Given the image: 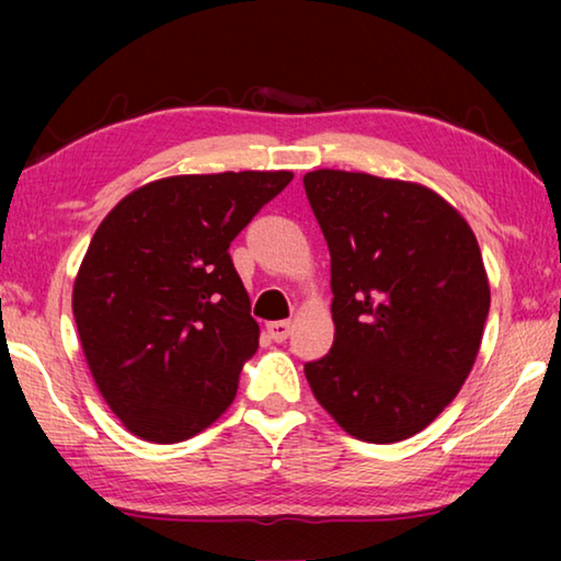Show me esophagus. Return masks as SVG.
<instances>
[{
	"label": "esophagus",
	"instance_id": "34e87169",
	"mask_svg": "<svg viewBox=\"0 0 561 561\" xmlns=\"http://www.w3.org/2000/svg\"><path fill=\"white\" fill-rule=\"evenodd\" d=\"M267 334L277 341V344H282V341H287L291 334V321H270Z\"/></svg>",
	"mask_w": 561,
	"mask_h": 561
}]
</instances>
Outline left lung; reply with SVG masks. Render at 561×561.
Masks as SVG:
<instances>
[{
	"instance_id": "8db88e82",
	"label": "left lung",
	"mask_w": 561,
	"mask_h": 561,
	"mask_svg": "<svg viewBox=\"0 0 561 561\" xmlns=\"http://www.w3.org/2000/svg\"><path fill=\"white\" fill-rule=\"evenodd\" d=\"M331 254L334 346L304 364L348 435L398 443L468 378L490 311L470 225L433 190L346 170L304 175Z\"/></svg>"
}]
</instances>
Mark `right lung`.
<instances>
[{"mask_svg":"<svg viewBox=\"0 0 561 561\" xmlns=\"http://www.w3.org/2000/svg\"><path fill=\"white\" fill-rule=\"evenodd\" d=\"M291 178L156 180L99 225L73 284V319L101 396L138 438L187 440L234 401L260 327L227 250Z\"/></svg>","mask_w":561,"mask_h":561,"instance_id":"obj_1","label":"right lung"}]
</instances>
